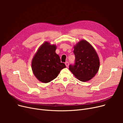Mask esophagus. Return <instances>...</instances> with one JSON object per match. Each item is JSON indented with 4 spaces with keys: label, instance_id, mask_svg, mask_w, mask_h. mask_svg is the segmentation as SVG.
Segmentation results:
<instances>
[{
    "label": "esophagus",
    "instance_id": "esophagus-1",
    "mask_svg": "<svg viewBox=\"0 0 123 123\" xmlns=\"http://www.w3.org/2000/svg\"><path fill=\"white\" fill-rule=\"evenodd\" d=\"M65 65H66V67H68L69 66V62H65Z\"/></svg>",
    "mask_w": 123,
    "mask_h": 123
}]
</instances>
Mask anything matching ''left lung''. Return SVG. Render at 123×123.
<instances>
[{
	"instance_id": "obj_1",
	"label": "left lung",
	"mask_w": 123,
	"mask_h": 123,
	"mask_svg": "<svg viewBox=\"0 0 123 123\" xmlns=\"http://www.w3.org/2000/svg\"><path fill=\"white\" fill-rule=\"evenodd\" d=\"M75 63L70 64L69 70L80 81L91 79L98 71L100 61L92 45L86 40H81L74 46Z\"/></svg>"
}]
</instances>
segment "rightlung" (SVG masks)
<instances>
[{"instance_id":"obj_1","label":"right lung","mask_w":123,"mask_h":123,"mask_svg":"<svg viewBox=\"0 0 123 123\" xmlns=\"http://www.w3.org/2000/svg\"><path fill=\"white\" fill-rule=\"evenodd\" d=\"M55 45L45 42L37 51L32 61V69L36 78L43 83H48L55 79L60 71L66 67L61 63L55 50Z\"/></svg>"}]
</instances>
